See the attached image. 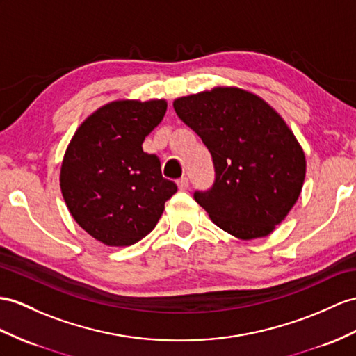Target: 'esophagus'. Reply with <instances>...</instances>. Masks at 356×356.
<instances>
[{"label":"esophagus","instance_id":"34e87169","mask_svg":"<svg viewBox=\"0 0 356 356\" xmlns=\"http://www.w3.org/2000/svg\"><path fill=\"white\" fill-rule=\"evenodd\" d=\"M178 187L179 190H187L188 188V178L187 177H183L178 179Z\"/></svg>","mask_w":356,"mask_h":356}]
</instances>
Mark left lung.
Here are the masks:
<instances>
[{"mask_svg":"<svg viewBox=\"0 0 356 356\" xmlns=\"http://www.w3.org/2000/svg\"><path fill=\"white\" fill-rule=\"evenodd\" d=\"M173 108L213 159L214 183L196 190L195 201L232 236H268L298 201L305 179V155L287 124L266 101L237 88L188 95Z\"/></svg>","mask_w":356,"mask_h":356,"instance_id":"left-lung-1","label":"left lung"}]
</instances>
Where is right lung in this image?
<instances>
[{"label": "right lung", "mask_w": 356, "mask_h": 356, "mask_svg": "<svg viewBox=\"0 0 356 356\" xmlns=\"http://www.w3.org/2000/svg\"><path fill=\"white\" fill-rule=\"evenodd\" d=\"M163 99L115 101L76 129L60 172L72 218L107 246H129L148 236L178 187L163 178L160 159L142 148L166 113Z\"/></svg>", "instance_id": "1"}]
</instances>
